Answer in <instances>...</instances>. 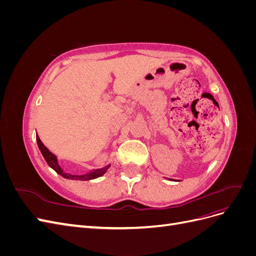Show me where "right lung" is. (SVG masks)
<instances>
[{
	"mask_svg": "<svg viewBox=\"0 0 256 256\" xmlns=\"http://www.w3.org/2000/svg\"><path fill=\"white\" fill-rule=\"evenodd\" d=\"M36 140H37V144L38 147H40V150L42 154V156L44 158V160L47 161V164L50 168H52L54 171H56L58 174H60V176H63L64 178H67V180H95L97 177L102 176L106 172V170L111 166V164H108L106 166L102 168H97V170H92L90 173L88 174H83V175H72V174H69V173H65L63 171V168H62L58 164V158L56 154H53L47 147L44 145V143L40 141V136H36Z\"/></svg>",
	"mask_w": 256,
	"mask_h": 256,
	"instance_id": "obj_1",
	"label": "right lung"
}]
</instances>
